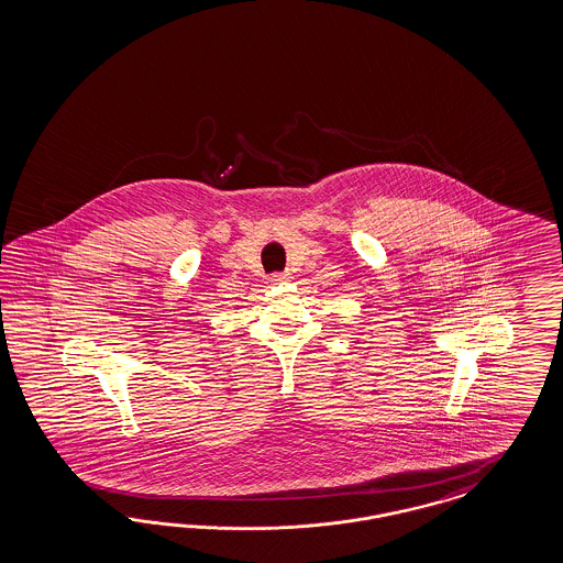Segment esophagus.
Listing matches in <instances>:
<instances>
[{"instance_id":"34e87169","label":"esophagus","mask_w":563,"mask_h":563,"mask_svg":"<svg viewBox=\"0 0 563 563\" xmlns=\"http://www.w3.org/2000/svg\"><path fill=\"white\" fill-rule=\"evenodd\" d=\"M289 273H274L268 276V280L273 283V285H278V283H285V280H289Z\"/></svg>"}]
</instances>
